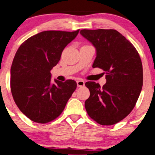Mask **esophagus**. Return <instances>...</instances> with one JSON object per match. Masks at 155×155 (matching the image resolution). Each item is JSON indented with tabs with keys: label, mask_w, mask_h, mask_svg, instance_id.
Masks as SVG:
<instances>
[{
	"label": "esophagus",
	"mask_w": 155,
	"mask_h": 155,
	"mask_svg": "<svg viewBox=\"0 0 155 155\" xmlns=\"http://www.w3.org/2000/svg\"><path fill=\"white\" fill-rule=\"evenodd\" d=\"M76 84H77L78 87H82V86H84V85H85V83H84L83 80H78V81H76Z\"/></svg>",
	"instance_id": "obj_1"
}]
</instances>
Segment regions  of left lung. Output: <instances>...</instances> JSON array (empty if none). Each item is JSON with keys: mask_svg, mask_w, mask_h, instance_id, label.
<instances>
[{"mask_svg": "<svg viewBox=\"0 0 155 155\" xmlns=\"http://www.w3.org/2000/svg\"><path fill=\"white\" fill-rule=\"evenodd\" d=\"M81 35L96 49L93 68L106 74V84H85L90 96L85 108L91 118L102 125L116 124L135 107L143 84L139 53L133 45L115 30H81Z\"/></svg>", "mask_w": 155, "mask_h": 155, "instance_id": "left-lung-1", "label": "left lung"}]
</instances>
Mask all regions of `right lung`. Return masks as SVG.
Returning <instances> with one entry per match:
<instances>
[{
    "label": "right lung",
    "instance_id": "1",
    "mask_svg": "<svg viewBox=\"0 0 155 155\" xmlns=\"http://www.w3.org/2000/svg\"><path fill=\"white\" fill-rule=\"evenodd\" d=\"M79 32L44 31L18 48L10 69V90L18 108L33 122L45 124L58 117L76 90L71 79L51 84L50 70Z\"/></svg>",
    "mask_w": 155,
    "mask_h": 155
}]
</instances>
